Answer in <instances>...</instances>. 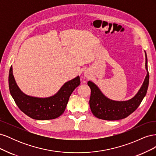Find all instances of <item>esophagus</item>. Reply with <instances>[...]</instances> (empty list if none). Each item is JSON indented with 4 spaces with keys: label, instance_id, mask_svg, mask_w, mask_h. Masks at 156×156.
I'll return each instance as SVG.
<instances>
[{
    "label": "esophagus",
    "instance_id": "obj_1",
    "mask_svg": "<svg viewBox=\"0 0 156 156\" xmlns=\"http://www.w3.org/2000/svg\"><path fill=\"white\" fill-rule=\"evenodd\" d=\"M85 77H88V76L87 75H85Z\"/></svg>",
    "mask_w": 156,
    "mask_h": 156
}]
</instances>
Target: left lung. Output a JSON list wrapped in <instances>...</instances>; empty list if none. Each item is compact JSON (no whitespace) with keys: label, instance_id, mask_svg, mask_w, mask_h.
I'll return each mask as SVG.
<instances>
[{"label":"left lung","instance_id":"1","mask_svg":"<svg viewBox=\"0 0 156 156\" xmlns=\"http://www.w3.org/2000/svg\"><path fill=\"white\" fill-rule=\"evenodd\" d=\"M145 68L146 75L142 86L135 95L126 101H115L106 97L101 90L92 81H89L88 85L90 88V107L92 114L100 119L105 120H117L123 119L133 112L145 97L149 84L148 71V59L146 52Z\"/></svg>","mask_w":156,"mask_h":156}]
</instances>
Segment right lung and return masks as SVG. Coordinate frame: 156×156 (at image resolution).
Wrapping results in <instances>:
<instances>
[{
  "mask_svg": "<svg viewBox=\"0 0 156 156\" xmlns=\"http://www.w3.org/2000/svg\"><path fill=\"white\" fill-rule=\"evenodd\" d=\"M10 92L16 105L25 115L33 119L47 120L55 119L63 114L69 98L81 81L79 76L65 83L53 96L38 98L28 96L19 88L13 75L12 66L9 72Z\"/></svg>",
  "mask_w": 156,
  "mask_h": 156,
  "instance_id": "obj_1",
  "label": "right lung"
}]
</instances>
